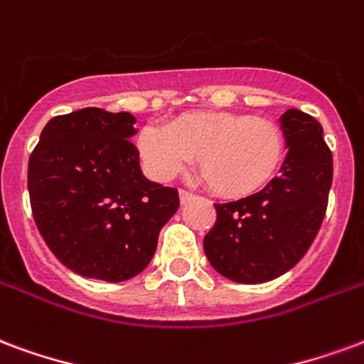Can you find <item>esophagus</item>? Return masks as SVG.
Returning <instances> with one entry per match:
<instances>
[{"instance_id": "34e87169", "label": "esophagus", "mask_w": 364, "mask_h": 364, "mask_svg": "<svg viewBox=\"0 0 364 364\" xmlns=\"http://www.w3.org/2000/svg\"><path fill=\"white\" fill-rule=\"evenodd\" d=\"M178 196H180V201H182V203H186V201L193 200V193H192V192H188V190H180Z\"/></svg>"}]
</instances>
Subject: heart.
Returning a JSON list of instances; mask_svg holds the SVG:
<instances>
[{"instance_id": "obj_1", "label": "heart", "mask_w": 364, "mask_h": 364, "mask_svg": "<svg viewBox=\"0 0 364 364\" xmlns=\"http://www.w3.org/2000/svg\"><path fill=\"white\" fill-rule=\"evenodd\" d=\"M137 149L159 180L174 178L198 156L201 176L217 196L242 200L277 176L285 159V135L275 122L252 114L196 110L176 116L164 129H141Z\"/></svg>"}]
</instances>
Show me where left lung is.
Returning <instances> with one entry per match:
<instances>
[{
    "mask_svg": "<svg viewBox=\"0 0 364 364\" xmlns=\"http://www.w3.org/2000/svg\"><path fill=\"white\" fill-rule=\"evenodd\" d=\"M279 122L289 149L281 174L250 198L215 203L217 221L203 238L215 272L237 283H266L296 266L328 208L333 163L322 126L296 108Z\"/></svg>",
    "mask_w": 364,
    "mask_h": 364,
    "instance_id": "1",
    "label": "left lung"
}]
</instances>
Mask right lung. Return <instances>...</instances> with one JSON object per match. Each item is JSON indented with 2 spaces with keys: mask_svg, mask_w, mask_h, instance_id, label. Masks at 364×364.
I'll return each instance as SVG.
<instances>
[{
  "mask_svg": "<svg viewBox=\"0 0 364 364\" xmlns=\"http://www.w3.org/2000/svg\"><path fill=\"white\" fill-rule=\"evenodd\" d=\"M129 112L55 116L28 159L34 223L71 272L120 283L149 266L178 190L143 176Z\"/></svg>",
  "mask_w": 364,
  "mask_h": 364,
  "instance_id": "add662e5",
  "label": "right lung"
}]
</instances>
